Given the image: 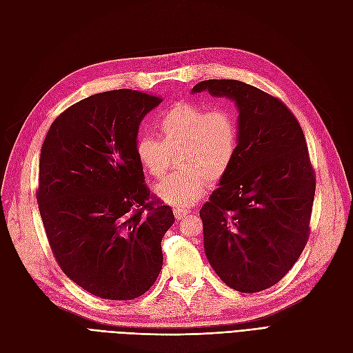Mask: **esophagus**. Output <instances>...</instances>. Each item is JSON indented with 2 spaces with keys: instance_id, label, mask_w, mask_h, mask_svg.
<instances>
[{
  "instance_id": "obj_1",
  "label": "esophagus",
  "mask_w": 353,
  "mask_h": 353,
  "mask_svg": "<svg viewBox=\"0 0 353 353\" xmlns=\"http://www.w3.org/2000/svg\"><path fill=\"white\" fill-rule=\"evenodd\" d=\"M190 212L188 210H184V209H179V208H174V214L176 217V221H182Z\"/></svg>"
}]
</instances>
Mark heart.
I'll return each instance as SVG.
<instances>
[{"mask_svg": "<svg viewBox=\"0 0 353 353\" xmlns=\"http://www.w3.org/2000/svg\"><path fill=\"white\" fill-rule=\"evenodd\" d=\"M161 140L148 132L136 141V156L149 175L161 178L178 152L179 171L156 185L157 197L175 208L199 201L209 184L222 181L232 166L239 144L236 115L228 108L184 101L169 106L156 121Z\"/></svg>", "mask_w": 353, "mask_h": 353, "instance_id": "heart-1", "label": "heart"}]
</instances>
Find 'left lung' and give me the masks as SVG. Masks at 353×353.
Returning <instances> with one entry per match:
<instances>
[{"mask_svg": "<svg viewBox=\"0 0 353 353\" xmlns=\"http://www.w3.org/2000/svg\"><path fill=\"white\" fill-rule=\"evenodd\" d=\"M235 101V161L200 217L213 270L235 290L254 294L282 281L310 236L315 172L295 115L274 96L238 80H204L192 92Z\"/></svg>", "mask_w": 353, "mask_h": 353, "instance_id": "obj_1", "label": "left lung"}]
</instances>
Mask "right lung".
I'll list each match as a JSON object with an SVG mask.
<instances>
[{"label": "right lung", "mask_w": 353, "mask_h": 353, "mask_svg": "<svg viewBox=\"0 0 353 353\" xmlns=\"http://www.w3.org/2000/svg\"><path fill=\"white\" fill-rule=\"evenodd\" d=\"M159 96L119 89L59 114L41 150L36 199L48 242L68 279L103 299L153 286L172 209L150 194L136 156L141 119Z\"/></svg>", "instance_id": "right-lung-1"}]
</instances>
